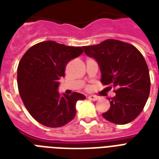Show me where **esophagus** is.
Listing matches in <instances>:
<instances>
[{
    "mask_svg": "<svg viewBox=\"0 0 159 159\" xmlns=\"http://www.w3.org/2000/svg\"><path fill=\"white\" fill-rule=\"evenodd\" d=\"M88 99L92 100V101H97L99 99V97H97V96H94V95H91V96L88 97Z\"/></svg>",
    "mask_w": 159,
    "mask_h": 159,
    "instance_id": "esophagus-1",
    "label": "esophagus"
}]
</instances>
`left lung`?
Masks as SVG:
<instances>
[{"label":"left lung","instance_id":"left-lung-1","mask_svg":"<svg viewBox=\"0 0 159 159\" xmlns=\"http://www.w3.org/2000/svg\"><path fill=\"white\" fill-rule=\"evenodd\" d=\"M83 49L99 65L101 82L109 89H116V96L108 98L111 107L102 116L116 125L134 120L143 111L150 92L149 72L143 55L132 44L116 39Z\"/></svg>","mask_w":159,"mask_h":159}]
</instances>
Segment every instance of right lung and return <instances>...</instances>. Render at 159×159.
Masks as SVG:
<instances>
[{
    "label": "right lung",
    "instance_id": "right-lung-1",
    "mask_svg": "<svg viewBox=\"0 0 159 159\" xmlns=\"http://www.w3.org/2000/svg\"><path fill=\"white\" fill-rule=\"evenodd\" d=\"M82 53L81 47L44 41L32 46L22 57L17 69L19 92L29 113L39 123L55 128L75 117L77 102L86 97L78 92L61 96L58 80L64 77L70 60Z\"/></svg>",
    "mask_w": 159,
    "mask_h": 159
}]
</instances>
